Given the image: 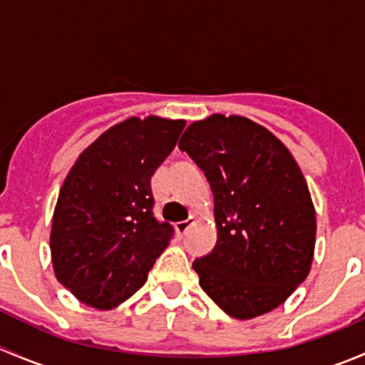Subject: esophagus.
Instances as JSON below:
<instances>
[{"instance_id": "34e87169", "label": "esophagus", "mask_w": 365, "mask_h": 365, "mask_svg": "<svg viewBox=\"0 0 365 365\" xmlns=\"http://www.w3.org/2000/svg\"><path fill=\"white\" fill-rule=\"evenodd\" d=\"M194 222H196V217H194V215H190L189 219H185V220H180V222H176V226H175V227H176V231H178L180 235H183V233H185L187 230H189L190 226H192Z\"/></svg>"}]
</instances>
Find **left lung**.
I'll use <instances>...</instances> for the list:
<instances>
[{
	"label": "left lung",
	"instance_id": "left-lung-1",
	"mask_svg": "<svg viewBox=\"0 0 365 365\" xmlns=\"http://www.w3.org/2000/svg\"><path fill=\"white\" fill-rule=\"evenodd\" d=\"M213 192L217 244L192 268L203 292L237 319L267 314L311 272L316 210L292 152L245 116L212 114L180 139Z\"/></svg>",
	"mask_w": 365,
	"mask_h": 365
}]
</instances>
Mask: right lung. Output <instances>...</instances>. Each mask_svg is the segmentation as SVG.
Segmentation results:
<instances>
[{
	"label": "right lung",
	"instance_id": "obj_1",
	"mask_svg": "<svg viewBox=\"0 0 365 365\" xmlns=\"http://www.w3.org/2000/svg\"><path fill=\"white\" fill-rule=\"evenodd\" d=\"M185 120L127 118L98 135L68 171L54 206L51 259L73 297L109 311L134 295L171 240L153 217L152 176Z\"/></svg>",
	"mask_w": 365,
	"mask_h": 365
}]
</instances>
